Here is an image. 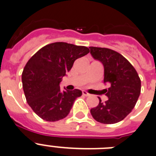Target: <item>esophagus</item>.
<instances>
[{
  "label": "esophagus",
  "mask_w": 156,
  "mask_h": 156,
  "mask_svg": "<svg viewBox=\"0 0 156 156\" xmlns=\"http://www.w3.org/2000/svg\"><path fill=\"white\" fill-rule=\"evenodd\" d=\"M82 94H83V96H86V97H89V96L90 95V94L88 93V92H87L86 90H83Z\"/></svg>",
  "instance_id": "1"
}]
</instances>
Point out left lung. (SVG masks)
Wrapping results in <instances>:
<instances>
[{"mask_svg": "<svg viewBox=\"0 0 156 156\" xmlns=\"http://www.w3.org/2000/svg\"><path fill=\"white\" fill-rule=\"evenodd\" d=\"M90 54L104 66V82L108 99L104 103L100 98L97 107L90 109L96 121L113 124L130 113L140 93V80L133 66L121 54L105 48L90 47Z\"/></svg>", "mask_w": 156, "mask_h": 156, "instance_id": "left-lung-1", "label": "left lung"}]
</instances>
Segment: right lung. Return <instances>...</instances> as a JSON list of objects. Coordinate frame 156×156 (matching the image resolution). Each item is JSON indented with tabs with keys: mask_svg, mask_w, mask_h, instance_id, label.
Instances as JSON below:
<instances>
[{
	"mask_svg": "<svg viewBox=\"0 0 156 156\" xmlns=\"http://www.w3.org/2000/svg\"><path fill=\"white\" fill-rule=\"evenodd\" d=\"M89 52L87 47L55 42L43 47L27 62L22 74L23 90L29 105L41 119L55 122L68 115L82 91H62L59 83L74 62Z\"/></svg>",
	"mask_w": 156,
	"mask_h": 156,
	"instance_id": "obj_1",
	"label": "right lung"
}]
</instances>
